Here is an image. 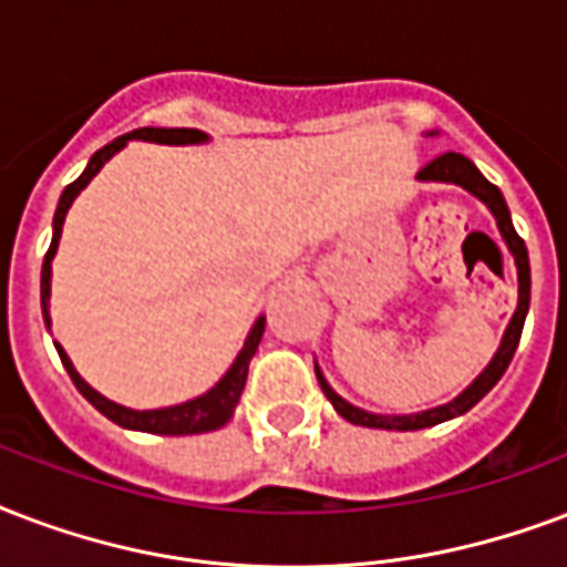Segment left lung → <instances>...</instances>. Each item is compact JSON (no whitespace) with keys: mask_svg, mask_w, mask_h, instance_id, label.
Returning <instances> with one entry per match:
<instances>
[{"mask_svg":"<svg viewBox=\"0 0 567 567\" xmlns=\"http://www.w3.org/2000/svg\"><path fill=\"white\" fill-rule=\"evenodd\" d=\"M419 181L457 184V187H464L466 193H473L475 198H482V202L491 207L496 226H499V235H503L508 252L514 255V265H517V309H514L512 321H508V330H505L503 336V344H499V351L494 353L491 365H487V369L482 371V374H478V378H475L455 401L440 404V408L434 410H422V413H413V416H380V413H369V410L353 408V404H348V401L341 399L339 392L323 380L321 369L315 365L318 383H321L323 395L330 399L336 413H339L341 419L353 422V425H362V427H383V431H419V427L440 425V422H446V419L464 416L466 410H473L475 404L485 399L487 392L499 383V378H503L505 369H508V362H512L514 351H517V344H520V332H524L526 312H529V285H533V279H529V252H526L524 237L514 231L512 214H508V205H505L499 187H494V184H491V181H487L485 175L473 166V159H466L464 154H455V151L440 154L437 159H431V163L419 172Z\"/></svg>","mask_w":567,"mask_h":567,"instance_id":"obj_1","label":"left lung"}]
</instances>
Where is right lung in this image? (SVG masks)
Returning a JSON list of instances; mask_svg holds the SVG:
<instances>
[{"label": "right lung", "instance_id": "obj_1", "mask_svg": "<svg viewBox=\"0 0 567 567\" xmlns=\"http://www.w3.org/2000/svg\"><path fill=\"white\" fill-rule=\"evenodd\" d=\"M130 140H145V142H159V145H198V142H207V136L202 130L193 127H140L127 133V136H118L112 140L110 145H103L92 159L89 166L82 172L80 178L68 184L59 198V207H55L53 216V244L43 255V267H41V309H43V321H47V330H50V276H53V258L55 249H59V237H62L64 216L71 210L73 198L80 196L82 189L89 187V181L97 175L103 168V163L110 157H115ZM265 336V318H258L255 327L246 336L244 348L237 353V360L231 362V369L223 374V380L216 383L214 389H207L205 395H198L193 401H184V404H175V408H159V410H130L121 408L115 401L103 399L97 389H92L85 380L76 374L73 362L68 360L64 348L55 341V351L62 357V365L71 374L73 386L80 389L82 399L89 401L94 410H101L103 416L112 419L115 425L130 427V431H145V434H163V437H181V434H205V431H216L223 427L228 419L235 416L237 401H240V392L246 386V374H249V362H252L255 351H258V341Z\"/></svg>", "mask_w": 567, "mask_h": 567}]
</instances>
